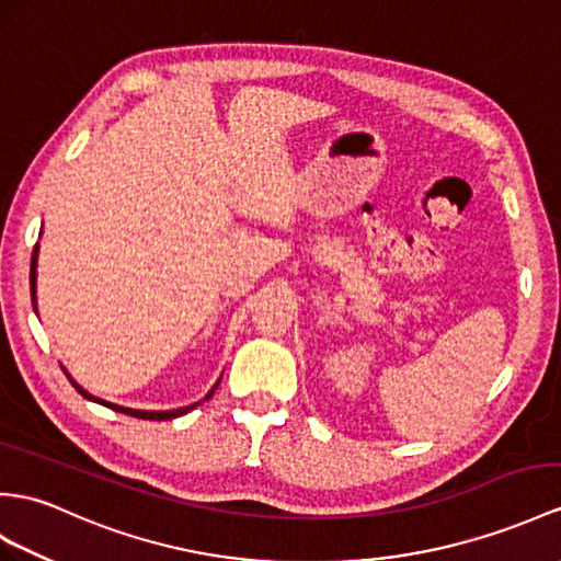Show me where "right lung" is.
Instances as JSON below:
<instances>
[{"label":"right lung","mask_w":561,"mask_h":561,"mask_svg":"<svg viewBox=\"0 0 561 561\" xmlns=\"http://www.w3.org/2000/svg\"><path fill=\"white\" fill-rule=\"evenodd\" d=\"M35 268H37V244H35V250H33V259H31V293H33V305H35ZM68 376V374H66ZM68 380H71V383L76 386V390L83 394V398H88V400H92V402H100V404H104V407H108V409H114V412H123V414H128V416H135V419H149V421H169V419H175V416H183V414H187L190 409H195L197 404H190V407H181V409H171V412H140V409H126V407H118V404H112V402H104V400H100V398H94V394H90V392H85L83 388H80L76 380L68 376ZM218 383H221V380H216V386L207 392V398L204 400H209L211 394H214V390L218 388Z\"/></svg>","instance_id":"right-lung-1"}]
</instances>
